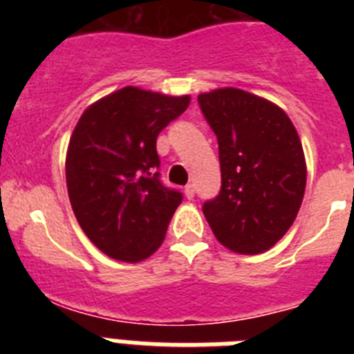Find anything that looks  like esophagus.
<instances>
[{
    "instance_id": "1",
    "label": "esophagus",
    "mask_w": 354,
    "mask_h": 354,
    "mask_svg": "<svg viewBox=\"0 0 354 354\" xmlns=\"http://www.w3.org/2000/svg\"><path fill=\"white\" fill-rule=\"evenodd\" d=\"M184 195H186L187 200H192L193 196H195V186H193V184H187V186L184 187Z\"/></svg>"
}]
</instances>
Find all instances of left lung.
<instances>
[{"mask_svg":"<svg viewBox=\"0 0 354 354\" xmlns=\"http://www.w3.org/2000/svg\"><path fill=\"white\" fill-rule=\"evenodd\" d=\"M216 134L220 193L202 211L221 245L261 253L289 230L301 205L306 167L290 118L273 102L237 88L198 95Z\"/></svg>","mask_w":354,"mask_h":354,"instance_id":"obj_1","label":"left lung"}]
</instances>
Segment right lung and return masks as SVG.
Wrapping results in <instances>:
<instances>
[{
	"instance_id": "right-lung-1",
	"label": "right lung",
	"mask_w": 354,
	"mask_h": 354,
	"mask_svg": "<svg viewBox=\"0 0 354 354\" xmlns=\"http://www.w3.org/2000/svg\"><path fill=\"white\" fill-rule=\"evenodd\" d=\"M187 106V95L126 86L81 115L65 162L68 198L108 257L140 262L161 246L183 193L162 184L156 140Z\"/></svg>"
}]
</instances>
